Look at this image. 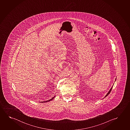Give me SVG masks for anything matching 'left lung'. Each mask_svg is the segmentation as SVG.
<instances>
[{
    "mask_svg": "<svg viewBox=\"0 0 130 130\" xmlns=\"http://www.w3.org/2000/svg\"><path fill=\"white\" fill-rule=\"evenodd\" d=\"M112 87H111V89H110V90H109V91L108 92V93H107L106 94V96H105V98H106V96H108V95L109 94H110V92H111V89H112Z\"/></svg>",
    "mask_w": 130,
    "mask_h": 130,
    "instance_id": "8db88e82",
    "label": "left lung"
}]
</instances>
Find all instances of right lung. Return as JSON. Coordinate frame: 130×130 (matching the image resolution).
<instances>
[{
  "instance_id": "right-lung-1",
  "label": "right lung",
  "mask_w": 130,
  "mask_h": 130,
  "mask_svg": "<svg viewBox=\"0 0 130 130\" xmlns=\"http://www.w3.org/2000/svg\"><path fill=\"white\" fill-rule=\"evenodd\" d=\"M55 98V96H54V97H53V98H51V99H50V100H47V101H44V102H50V101H51V100H53V99H54V98Z\"/></svg>"
}]
</instances>
